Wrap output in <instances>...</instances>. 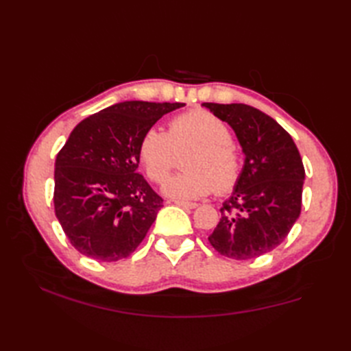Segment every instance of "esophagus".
Listing matches in <instances>:
<instances>
[{
  "label": "esophagus",
  "mask_w": 351,
  "mask_h": 351,
  "mask_svg": "<svg viewBox=\"0 0 351 351\" xmlns=\"http://www.w3.org/2000/svg\"><path fill=\"white\" fill-rule=\"evenodd\" d=\"M173 202H175L178 206L189 208V210H195V208L197 206V204H195V202H185V200H173Z\"/></svg>",
  "instance_id": "34e87169"
}]
</instances>
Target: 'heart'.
<instances>
[{
  "label": "heart",
  "mask_w": 351,
  "mask_h": 351,
  "mask_svg": "<svg viewBox=\"0 0 351 351\" xmlns=\"http://www.w3.org/2000/svg\"><path fill=\"white\" fill-rule=\"evenodd\" d=\"M184 169L162 184L169 197L193 200L214 190L228 193L241 178V156L232 143V132L219 116L204 108L185 111L171 119L169 132L151 126L138 143V158L147 176L161 182L173 167L176 152L190 149Z\"/></svg>",
  "instance_id": "b5f03b06"
}]
</instances>
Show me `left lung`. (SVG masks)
<instances>
[{"mask_svg": "<svg viewBox=\"0 0 351 351\" xmlns=\"http://www.w3.org/2000/svg\"><path fill=\"white\" fill-rule=\"evenodd\" d=\"M202 106L234 130L244 154L241 178L221 206L208 237L220 255L245 261L263 256L285 240L302 210L304 167L293 137L245 104Z\"/></svg>", "mask_w": 351, "mask_h": 351, "instance_id": "left-lung-1", "label": "left lung"}]
</instances>
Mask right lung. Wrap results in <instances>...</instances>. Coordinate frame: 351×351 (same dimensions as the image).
<instances>
[{
  "label": "right lung",
  "instance_id": "right-lung-1",
  "mask_svg": "<svg viewBox=\"0 0 351 351\" xmlns=\"http://www.w3.org/2000/svg\"><path fill=\"white\" fill-rule=\"evenodd\" d=\"M184 106L125 101L73 128L56 158L54 208L80 253L111 263L130 256L143 241L162 199L137 173L140 138Z\"/></svg>",
  "mask_w": 351,
  "mask_h": 351
}]
</instances>
